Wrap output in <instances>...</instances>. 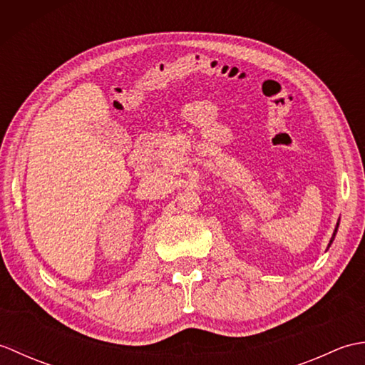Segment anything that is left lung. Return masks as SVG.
<instances>
[{
  "mask_svg": "<svg viewBox=\"0 0 365 365\" xmlns=\"http://www.w3.org/2000/svg\"><path fill=\"white\" fill-rule=\"evenodd\" d=\"M337 227H339V222H337V226H336V230H334V234H332V238H331V242H329V245L332 243V240H334V237H336V232H337ZM329 245H328V247H329Z\"/></svg>",
  "mask_w": 365,
  "mask_h": 365,
  "instance_id": "obj_1",
  "label": "left lung"
}]
</instances>
